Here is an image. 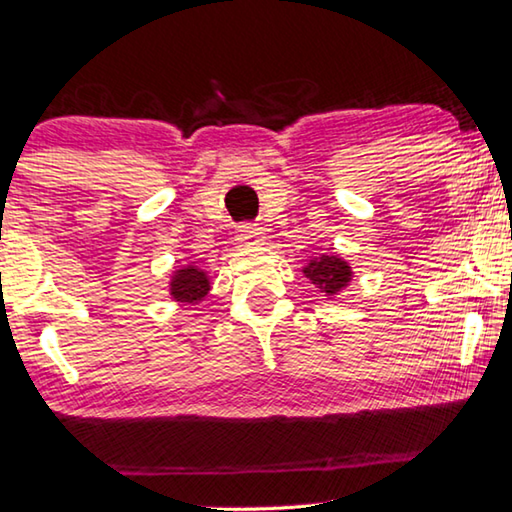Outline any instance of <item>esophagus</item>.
<instances>
[{
	"label": "esophagus",
	"instance_id": "1",
	"mask_svg": "<svg viewBox=\"0 0 512 512\" xmlns=\"http://www.w3.org/2000/svg\"><path fill=\"white\" fill-rule=\"evenodd\" d=\"M238 240L242 242V245H258V242L263 240V233L258 226H251V224H245L240 226L238 229Z\"/></svg>",
	"mask_w": 512,
	"mask_h": 512
}]
</instances>
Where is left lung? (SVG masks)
I'll list each match as a JSON object with an SVG mask.
<instances>
[{"label":"left lung","mask_w":512,"mask_h":512,"mask_svg":"<svg viewBox=\"0 0 512 512\" xmlns=\"http://www.w3.org/2000/svg\"><path fill=\"white\" fill-rule=\"evenodd\" d=\"M304 274L306 279L316 283L325 295H336L338 290L348 286V281L352 277L350 265L336 256L313 258V261L304 267Z\"/></svg>","instance_id":"1"}]
</instances>
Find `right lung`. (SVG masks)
<instances>
[{"instance_id": "obj_1", "label": "right lung", "mask_w": 512, "mask_h": 512, "mask_svg": "<svg viewBox=\"0 0 512 512\" xmlns=\"http://www.w3.org/2000/svg\"><path fill=\"white\" fill-rule=\"evenodd\" d=\"M208 277L206 272L196 270V267H185L178 270L171 279V295L178 302H199L208 295Z\"/></svg>"}]
</instances>
